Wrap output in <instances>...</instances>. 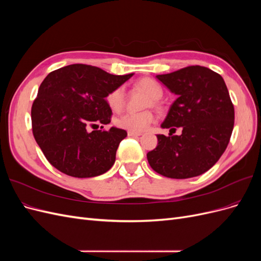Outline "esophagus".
I'll list each match as a JSON object with an SVG mask.
<instances>
[{
	"label": "esophagus",
	"mask_w": 261,
	"mask_h": 261,
	"mask_svg": "<svg viewBox=\"0 0 261 261\" xmlns=\"http://www.w3.org/2000/svg\"><path fill=\"white\" fill-rule=\"evenodd\" d=\"M127 135H128V136H132V137H138V136H140V135H141V133L128 130V132H127Z\"/></svg>",
	"instance_id": "obj_1"
}]
</instances>
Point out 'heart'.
<instances>
[{
	"label": "heart",
	"mask_w": 261,
	"mask_h": 261,
	"mask_svg": "<svg viewBox=\"0 0 261 261\" xmlns=\"http://www.w3.org/2000/svg\"><path fill=\"white\" fill-rule=\"evenodd\" d=\"M137 87L140 89L145 90L150 97L148 101V106L151 103L155 105L156 100H159L162 94L163 90L160 84L153 78L150 77H144L137 82ZM125 89L124 87L120 86L117 88H114L113 90L110 91L107 96V102L109 107L111 108L113 111L117 112L121 111L125 105ZM154 121V115L151 111L146 110V111L141 112H125L118 116L115 123L118 127L132 130V132H141L146 129L148 126Z\"/></svg>",
	"instance_id": "b5f03b06"
}]
</instances>
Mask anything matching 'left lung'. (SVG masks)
Instances as JSON below:
<instances>
[{"mask_svg":"<svg viewBox=\"0 0 261 261\" xmlns=\"http://www.w3.org/2000/svg\"><path fill=\"white\" fill-rule=\"evenodd\" d=\"M158 80L177 94L162 123L163 128L181 127V135H156L158 146L147 153L156 173L170 178L198 176L223 154L234 127V106L218 73L193 65Z\"/></svg>","mask_w":261,"mask_h":261,"instance_id":"left-lung-1","label":"left lung"}]
</instances>
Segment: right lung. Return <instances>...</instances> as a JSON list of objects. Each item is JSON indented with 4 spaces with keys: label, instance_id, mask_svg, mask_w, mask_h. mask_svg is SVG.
Segmentation results:
<instances>
[{
    "label": "right lung",
    "instance_id": "add662e5",
    "mask_svg": "<svg viewBox=\"0 0 261 261\" xmlns=\"http://www.w3.org/2000/svg\"><path fill=\"white\" fill-rule=\"evenodd\" d=\"M132 76L72 64L44 78L31 107V125L37 144L55 169L83 178L112 168L118 145L127 133L116 127L91 132L88 128L111 122L112 110L106 98Z\"/></svg>",
    "mask_w": 261,
    "mask_h": 261
}]
</instances>
